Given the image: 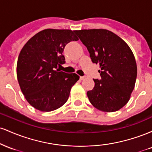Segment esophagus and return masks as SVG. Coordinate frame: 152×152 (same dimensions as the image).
Wrapping results in <instances>:
<instances>
[{
  "instance_id": "obj_1",
  "label": "esophagus",
  "mask_w": 152,
  "mask_h": 152,
  "mask_svg": "<svg viewBox=\"0 0 152 152\" xmlns=\"http://www.w3.org/2000/svg\"><path fill=\"white\" fill-rule=\"evenodd\" d=\"M86 78V76H80V79L81 80H83Z\"/></svg>"
}]
</instances>
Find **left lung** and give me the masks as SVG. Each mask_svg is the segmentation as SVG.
I'll use <instances>...</instances> for the list:
<instances>
[{
    "mask_svg": "<svg viewBox=\"0 0 152 152\" xmlns=\"http://www.w3.org/2000/svg\"><path fill=\"white\" fill-rule=\"evenodd\" d=\"M89 52L91 59L100 66L101 79L87 92L91 104L104 112L121 109L129 101L135 86L137 66L127 43L106 29L75 31Z\"/></svg>",
    "mask_w": 152,
    "mask_h": 152,
    "instance_id": "left-lung-1",
    "label": "left lung"
}]
</instances>
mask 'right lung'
Returning <instances> with one entry per match:
<instances>
[{
	"label": "right lung",
	"mask_w": 152,
	"mask_h": 152,
	"mask_svg": "<svg viewBox=\"0 0 152 152\" xmlns=\"http://www.w3.org/2000/svg\"><path fill=\"white\" fill-rule=\"evenodd\" d=\"M78 40L71 30L48 28L34 35L23 47L17 62V78L23 94L35 109L51 111L67 102L79 76L57 68L66 62L62 54L66 45Z\"/></svg>",
	"instance_id": "add662e5"
}]
</instances>
